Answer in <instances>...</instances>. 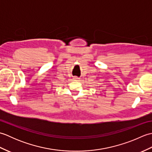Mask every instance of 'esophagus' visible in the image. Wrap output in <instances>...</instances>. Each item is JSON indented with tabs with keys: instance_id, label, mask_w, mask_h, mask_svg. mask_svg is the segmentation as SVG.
<instances>
[{
	"instance_id": "1",
	"label": "esophagus",
	"mask_w": 152,
	"mask_h": 152,
	"mask_svg": "<svg viewBox=\"0 0 152 152\" xmlns=\"http://www.w3.org/2000/svg\"><path fill=\"white\" fill-rule=\"evenodd\" d=\"M80 78H78V77H76V76H74L73 77V80H74V81H79Z\"/></svg>"
}]
</instances>
